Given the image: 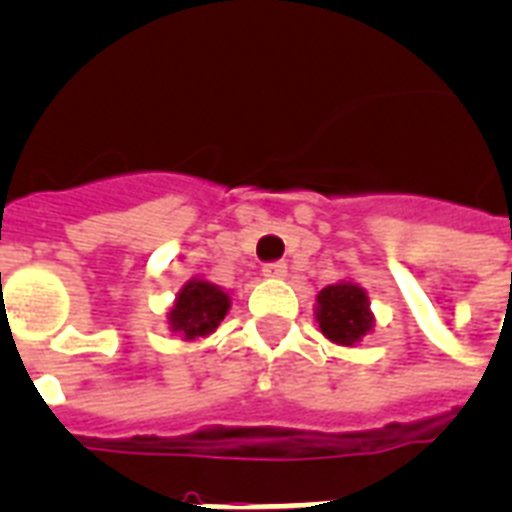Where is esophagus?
Here are the masks:
<instances>
[{"label":"esophagus","instance_id":"obj_1","mask_svg":"<svg viewBox=\"0 0 512 512\" xmlns=\"http://www.w3.org/2000/svg\"><path fill=\"white\" fill-rule=\"evenodd\" d=\"M261 272H264L266 280H282V277L287 274V266L282 264V261H274V264H264Z\"/></svg>","mask_w":512,"mask_h":512}]
</instances>
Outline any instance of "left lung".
<instances>
[{
  "instance_id": "left-lung-1",
  "label": "left lung",
  "mask_w": 512,
  "mask_h": 512,
  "mask_svg": "<svg viewBox=\"0 0 512 512\" xmlns=\"http://www.w3.org/2000/svg\"><path fill=\"white\" fill-rule=\"evenodd\" d=\"M314 319L329 342L342 348H356L374 329L369 293L353 280L327 285L316 295Z\"/></svg>"
}]
</instances>
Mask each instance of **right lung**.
<instances>
[{
    "label": "right lung",
    "instance_id": "obj_1",
    "mask_svg": "<svg viewBox=\"0 0 512 512\" xmlns=\"http://www.w3.org/2000/svg\"><path fill=\"white\" fill-rule=\"evenodd\" d=\"M230 293L204 277H190L175 295V303L167 311L170 332L180 340L193 342L217 332L222 319L230 311Z\"/></svg>",
    "mask_w": 512,
    "mask_h": 512
}]
</instances>
